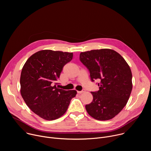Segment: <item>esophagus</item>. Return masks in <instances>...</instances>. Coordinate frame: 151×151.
<instances>
[{"label":"esophagus","instance_id":"obj_1","mask_svg":"<svg viewBox=\"0 0 151 151\" xmlns=\"http://www.w3.org/2000/svg\"><path fill=\"white\" fill-rule=\"evenodd\" d=\"M77 92H78V93H79V94H81V93H83L85 92V90H82V91H78Z\"/></svg>","mask_w":151,"mask_h":151}]
</instances>
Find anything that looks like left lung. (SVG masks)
<instances>
[{
    "instance_id": "8db88e82",
    "label": "left lung",
    "mask_w": 151,
    "mask_h": 151,
    "mask_svg": "<svg viewBox=\"0 0 151 151\" xmlns=\"http://www.w3.org/2000/svg\"><path fill=\"white\" fill-rule=\"evenodd\" d=\"M79 59L89 70L91 81L100 80L99 90L91 92L93 100L86 104V110L97 120L112 119L127 104L132 93L130 66L119 53L111 49L82 52Z\"/></svg>"
}]
</instances>
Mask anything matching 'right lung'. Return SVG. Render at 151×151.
I'll list each match as a JSON object with an SVG mask.
<instances>
[{
    "mask_svg": "<svg viewBox=\"0 0 151 151\" xmlns=\"http://www.w3.org/2000/svg\"><path fill=\"white\" fill-rule=\"evenodd\" d=\"M73 53L41 50L25 63L20 76V93L25 103L41 118L52 121L67 111L76 90H64L55 84L63 66L70 61Z\"/></svg>",
    "mask_w": 151,
    "mask_h": 151,
    "instance_id": "1",
    "label": "right lung"
}]
</instances>
